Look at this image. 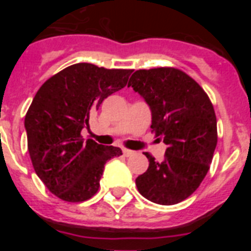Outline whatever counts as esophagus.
<instances>
[{
  "label": "esophagus",
  "instance_id": "esophagus-1",
  "mask_svg": "<svg viewBox=\"0 0 251 251\" xmlns=\"http://www.w3.org/2000/svg\"><path fill=\"white\" fill-rule=\"evenodd\" d=\"M134 151H130V150H126V148H124L123 150V154L126 157H130V156H133V154H134Z\"/></svg>",
  "mask_w": 251,
  "mask_h": 251
}]
</instances>
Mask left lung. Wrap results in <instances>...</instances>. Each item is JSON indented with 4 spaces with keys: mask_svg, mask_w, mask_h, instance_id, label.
Here are the masks:
<instances>
[{
    "mask_svg": "<svg viewBox=\"0 0 251 251\" xmlns=\"http://www.w3.org/2000/svg\"><path fill=\"white\" fill-rule=\"evenodd\" d=\"M132 86L150 106L152 132L167 145L165 159L150 161L136 178L139 194L159 205H175L194 194L202 182L217 143L214 106L191 76L175 68L137 70Z\"/></svg>",
    "mask_w": 251,
    "mask_h": 251,
    "instance_id": "1",
    "label": "left lung"
}]
</instances>
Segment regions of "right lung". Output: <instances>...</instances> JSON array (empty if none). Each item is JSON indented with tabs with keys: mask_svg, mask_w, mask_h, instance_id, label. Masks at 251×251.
Masks as SVG:
<instances>
[{
	"mask_svg": "<svg viewBox=\"0 0 251 251\" xmlns=\"http://www.w3.org/2000/svg\"><path fill=\"white\" fill-rule=\"evenodd\" d=\"M133 70L74 64L51 76L35 95L25 117L27 148L40 179L68 202L97 194L104 165L121 148L81 137L89 115L113 93L127 85Z\"/></svg>",
	"mask_w": 251,
	"mask_h": 251,
	"instance_id": "right-lung-1",
	"label": "right lung"
}]
</instances>
